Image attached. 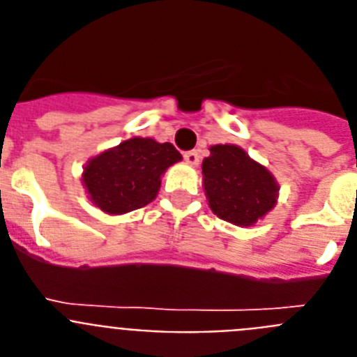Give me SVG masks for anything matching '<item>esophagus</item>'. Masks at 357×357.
<instances>
[{
    "mask_svg": "<svg viewBox=\"0 0 357 357\" xmlns=\"http://www.w3.org/2000/svg\"><path fill=\"white\" fill-rule=\"evenodd\" d=\"M184 160L191 166H198L200 164V153L197 150H191V151H185L184 153Z\"/></svg>",
    "mask_w": 357,
    "mask_h": 357,
    "instance_id": "esophagus-1",
    "label": "esophagus"
}]
</instances>
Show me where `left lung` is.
I'll return each mask as SVG.
<instances>
[{
    "label": "left lung",
    "instance_id": "obj_1",
    "mask_svg": "<svg viewBox=\"0 0 357 357\" xmlns=\"http://www.w3.org/2000/svg\"><path fill=\"white\" fill-rule=\"evenodd\" d=\"M209 150L211 155L202 162V173L211 211L234 225H254L275 207L277 181L236 144H216Z\"/></svg>",
    "mask_w": 357,
    "mask_h": 357
}]
</instances>
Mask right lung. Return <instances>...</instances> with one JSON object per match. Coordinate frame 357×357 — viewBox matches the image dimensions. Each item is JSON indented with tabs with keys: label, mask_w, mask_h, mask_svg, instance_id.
<instances>
[{
	"label": "right lung",
	"mask_w": 357,
	"mask_h": 357,
	"mask_svg": "<svg viewBox=\"0 0 357 357\" xmlns=\"http://www.w3.org/2000/svg\"><path fill=\"white\" fill-rule=\"evenodd\" d=\"M181 159L172 143L132 137L93 157L82 182L103 213L125 214L148 206L159 193L162 173Z\"/></svg>",
	"instance_id": "add662e5"
}]
</instances>
